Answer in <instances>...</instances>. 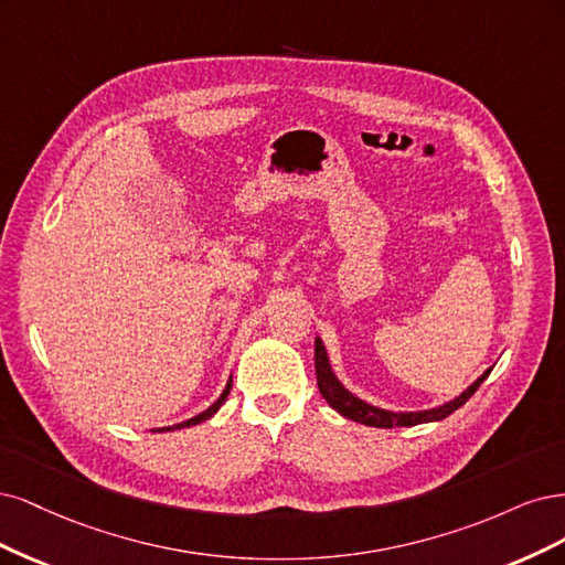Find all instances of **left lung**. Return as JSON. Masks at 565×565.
Here are the masks:
<instances>
[{"label": "left lung", "instance_id": "left-lung-1", "mask_svg": "<svg viewBox=\"0 0 565 565\" xmlns=\"http://www.w3.org/2000/svg\"><path fill=\"white\" fill-rule=\"evenodd\" d=\"M315 369H317V385L321 396L326 398V404H329L333 411H338L340 415L348 417V420L361 423V425H369V427H380V429H392V427H413V425H420V423H434V420H444L450 413L458 411L460 406H465L469 402V396L475 394L481 382L490 375L488 369L475 385H469L458 398H452V402L439 406V408H431V411H417V413H394V411H382L375 408L366 402H361L352 392L344 390L338 377L331 371V363H329V354H326L323 342L317 338L315 340Z\"/></svg>", "mask_w": 565, "mask_h": 565}]
</instances>
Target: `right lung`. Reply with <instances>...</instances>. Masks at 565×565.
I'll return each mask as SVG.
<instances>
[{"mask_svg":"<svg viewBox=\"0 0 565 565\" xmlns=\"http://www.w3.org/2000/svg\"><path fill=\"white\" fill-rule=\"evenodd\" d=\"M230 390H232V380L227 382V387L223 390V394H221V398H217V402L213 404V406H209L204 413H199V415H194V417H190V420H185V423H180V425H173V427H163L161 431H171V429H183V427H192V425H199V423H204V420H209V417L221 408L223 404H225V398H227V394H230Z\"/></svg>","mask_w":565,"mask_h":565,"instance_id":"right-lung-1","label":"right lung"}]
</instances>
